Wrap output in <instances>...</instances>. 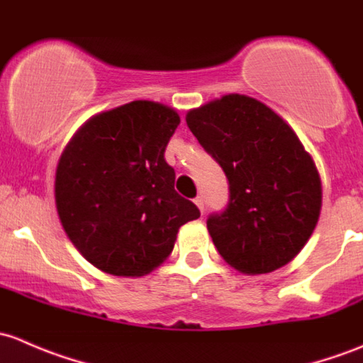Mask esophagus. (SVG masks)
Listing matches in <instances>:
<instances>
[{
  "mask_svg": "<svg viewBox=\"0 0 363 363\" xmlns=\"http://www.w3.org/2000/svg\"><path fill=\"white\" fill-rule=\"evenodd\" d=\"M194 203H196V206L201 209V213L204 211V199H203V196H197L196 199H194Z\"/></svg>",
  "mask_w": 363,
  "mask_h": 363,
  "instance_id": "obj_1",
  "label": "esophagus"
}]
</instances>
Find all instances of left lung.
I'll list each match as a JSON object with an SVG mask.
<instances>
[{"mask_svg": "<svg viewBox=\"0 0 363 363\" xmlns=\"http://www.w3.org/2000/svg\"><path fill=\"white\" fill-rule=\"evenodd\" d=\"M185 121L229 180L225 211L208 218L222 259L242 274L294 260L318 223L321 180L292 127L245 94L209 101Z\"/></svg>", "mask_w": 363, "mask_h": 363, "instance_id": "obj_1", "label": "left lung"}]
</instances>
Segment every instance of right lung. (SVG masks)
Here are the masks:
<instances>
[{
    "instance_id": "add662e5",
    "label": "right lung",
    "mask_w": 363,
    "mask_h": 363,
    "mask_svg": "<svg viewBox=\"0 0 363 363\" xmlns=\"http://www.w3.org/2000/svg\"><path fill=\"white\" fill-rule=\"evenodd\" d=\"M180 124L173 108L130 101L89 118L59 157L55 206L74 248L113 276H145L173 252L199 209L174 190L164 159Z\"/></svg>"
}]
</instances>
